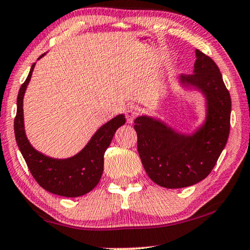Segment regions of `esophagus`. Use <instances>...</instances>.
Segmentation results:
<instances>
[{
	"mask_svg": "<svg viewBox=\"0 0 250 250\" xmlns=\"http://www.w3.org/2000/svg\"><path fill=\"white\" fill-rule=\"evenodd\" d=\"M140 110L138 106L136 105H129L126 106L125 109V118H126V121L129 122V124H132L134 119L137 118L138 114H139Z\"/></svg>",
	"mask_w": 250,
	"mask_h": 250,
	"instance_id": "1",
	"label": "esophagus"
}]
</instances>
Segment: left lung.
Here are the masks:
<instances>
[{"instance_id":"1","label":"left lung","mask_w":250,"mask_h":250,"mask_svg":"<svg viewBox=\"0 0 250 250\" xmlns=\"http://www.w3.org/2000/svg\"><path fill=\"white\" fill-rule=\"evenodd\" d=\"M196 58L193 73L181 74L179 82L204 94V124L187 134L149 116L134 120L138 152L146 172L157 185L169 189L189 187L205 179L223 152L230 130L231 99L219 68L199 50Z\"/></svg>"}]
</instances>
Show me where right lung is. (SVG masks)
Instances as JSON below:
<instances>
[{"label": "right lung", "mask_w": 250, "mask_h": 250, "mask_svg": "<svg viewBox=\"0 0 250 250\" xmlns=\"http://www.w3.org/2000/svg\"><path fill=\"white\" fill-rule=\"evenodd\" d=\"M43 55L39 59H41ZM35 63L18 94V110L14 119L15 140L30 172L46 191L62 197H80L90 192L100 181L104 172V156L114 133L125 124L124 114L111 119L97 130L80 152L66 159H55L35 150L27 140L23 118V98L32 77Z\"/></svg>", "instance_id": "1"}]
</instances>
